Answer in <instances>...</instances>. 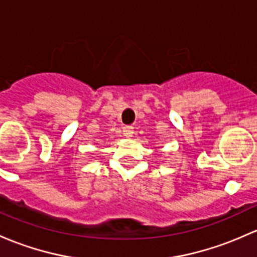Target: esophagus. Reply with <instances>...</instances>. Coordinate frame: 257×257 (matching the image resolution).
Returning <instances> with one entry per match:
<instances>
[{
	"label": "esophagus",
	"mask_w": 257,
	"mask_h": 257,
	"mask_svg": "<svg viewBox=\"0 0 257 257\" xmlns=\"http://www.w3.org/2000/svg\"><path fill=\"white\" fill-rule=\"evenodd\" d=\"M123 134L125 138H132L134 134V128L132 125H125L123 128Z\"/></svg>",
	"instance_id": "1"
}]
</instances>
